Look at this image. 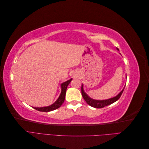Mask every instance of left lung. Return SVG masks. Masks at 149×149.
<instances>
[{
    "instance_id": "obj_1",
    "label": "left lung",
    "mask_w": 149,
    "mask_h": 149,
    "mask_svg": "<svg viewBox=\"0 0 149 149\" xmlns=\"http://www.w3.org/2000/svg\"><path fill=\"white\" fill-rule=\"evenodd\" d=\"M117 49L119 51V49L118 48H117ZM124 88H125V86H124ZM124 88L118 94V95L116 96L115 97L107 99V100H94V99H92L88 95V94L84 92V89H83V84H82V86H81V94H82L83 97L84 98L85 101L88 103V104H89V106H91V107H93L94 108H102L105 106H109V105L111 104L114 103L116 101H118L120 98V96L122 95V94H123Z\"/></svg>"
}]
</instances>
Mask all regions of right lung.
<instances>
[{
	"mask_svg": "<svg viewBox=\"0 0 149 149\" xmlns=\"http://www.w3.org/2000/svg\"><path fill=\"white\" fill-rule=\"evenodd\" d=\"M71 80H72V78L66 81H65L64 83H63L61 84V91L60 93V95L57 99V100L53 104H52V105L46 106V107H33V108H34V109H35L36 110L39 111H42V112H49V111H52L53 110H55V109H58V108H59L65 101L66 89H67L68 86V84H70Z\"/></svg>",
	"mask_w": 149,
	"mask_h": 149,
	"instance_id": "1",
	"label": "right lung"
}]
</instances>
